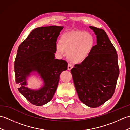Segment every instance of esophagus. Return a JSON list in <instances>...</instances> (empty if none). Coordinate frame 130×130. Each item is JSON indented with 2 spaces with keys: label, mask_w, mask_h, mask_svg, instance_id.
<instances>
[{
  "label": "esophagus",
  "mask_w": 130,
  "mask_h": 130,
  "mask_svg": "<svg viewBox=\"0 0 130 130\" xmlns=\"http://www.w3.org/2000/svg\"><path fill=\"white\" fill-rule=\"evenodd\" d=\"M72 68H73V65L70 64V63H69L68 65V69L69 70H70Z\"/></svg>",
  "instance_id": "esophagus-1"
}]
</instances>
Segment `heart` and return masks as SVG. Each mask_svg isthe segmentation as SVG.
<instances>
[{
  "label": "heart",
  "mask_w": 130,
  "mask_h": 130,
  "mask_svg": "<svg viewBox=\"0 0 130 130\" xmlns=\"http://www.w3.org/2000/svg\"><path fill=\"white\" fill-rule=\"evenodd\" d=\"M60 43L56 44L57 52L62 54L65 50L68 52L70 60L80 63L86 60L91 54L94 46L95 40L89 33L77 31L63 35Z\"/></svg>",
  "instance_id": "1"
}]
</instances>
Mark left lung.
I'll return each instance as SVG.
<instances>
[{
  "instance_id": "1",
  "label": "left lung",
  "mask_w": 130,
  "mask_h": 130,
  "mask_svg": "<svg viewBox=\"0 0 130 130\" xmlns=\"http://www.w3.org/2000/svg\"><path fill=\"white\" fill-rule=\"evenodd\" d=\"M96 35V45L86 60L71 69L79 98L92 108L101 106L115 93L119 75L118 56L103 29L90 26Z\"/></svg>"
}]
</instances>
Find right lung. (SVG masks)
<instances>
[{
    "instance_id": "obj_1",
    "label": "right lung",
    "mask_w": 130,
    "mask_h": 130,
    "mask_svg": "<svg viewBox=\"0 0 130 130\" xmlns=\"http://www.w3.org/2000/svg\"><path fill=\"white\" fill-rule=\"evenodd\" d=\"M62 27L51 26L33 30L19 46L14 62L15 82L19 92L30 103L42 106L51 100L56 92L60 75L67 70L65 60L55 59L57 38ZM32 71H37L44 82L37 91L26 87V78Z\"/></svg>"
}]
</instances>
